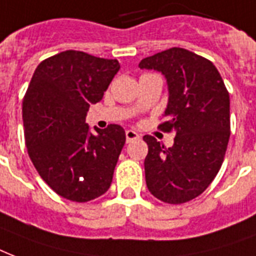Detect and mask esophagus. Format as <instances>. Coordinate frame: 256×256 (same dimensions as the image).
<instances>
[{
	"label": "esophagus",
	"mask_w": 256,
	"mask_h": 256,
	"mask_svg": "<svg viewBox=\"0 0 256 256\" xmlns=\"http://www.w3.org/2000/svg\"><path fill=\"white\" fill-rule=\"evenodd\" d=\"M126 142H134V140H138L140 136H138V132H134V130H128L126 132Z\"/></svg>",
	"instance_id": "obj_1"
}]
</instances>
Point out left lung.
<instances>
[{
  "label": "left lung",
  "instance_id": "obj_1",
  "mask_svg": "<svg viewBox=\"0 0 256 256\" xmlns=\"http://www.w3.org/2000/svg\"><path fill=\"white\" fill-rule=\"evenodd\" d=\"M140 69L164 74L168 85L166 122L159 128L175 132L166 148L144 136L146 187L164 203L180 204L199 196L215 179L230 138V94L220 73L207 58L183 48H171L142 58Z\"/></svg>",
  "mask_w": 256,
  "mask_h": 256
}]
</instances>
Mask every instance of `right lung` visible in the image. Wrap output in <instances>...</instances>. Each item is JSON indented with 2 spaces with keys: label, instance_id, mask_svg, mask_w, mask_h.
Returning <instances> with one entry per match:
<instances>
[{
  "label": "right lung",
  "instance_id": "right-lung-1",
  "mask_svg": "<svg viewBox=\"0 0 256 256\" xmlns=\"http://www.w3.org/2000/svg\"><path fill=\"white\" fill-rule=\"evenodd\" d=\"M118 69V60L65 50L33 73L22 101L28 154L44 182L65 199L84 203L110 187L126 132L110 124L94 126V134L85 118Z\"/></svg>",
  "mask_w": 256,
  "mask_h": 256
}]
</instances>
